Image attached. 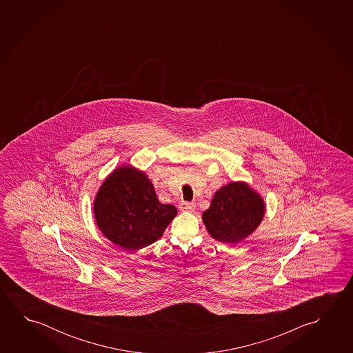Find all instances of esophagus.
Instances as JSON below:
<instances>
[{
  "label": "esophagus",
  "mask_w": 353,
  "mask_h": 353,
  "mask_svg": "<svg viewBox=\"0 0 353 353\" xmlns=\"http://www.w3.org/2000/svg\"><path fill=\"white\" fill-rule=\"evenodd\" d=\"M196 208V204L193 202H181L179 203V209L182 212H193Z\"/></svg>",
  "instance_id": "1"
}]
</instances>
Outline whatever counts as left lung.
I'll return each instance as SVG.
<instances>
[{
  "label": "left lung",
  "instance_id": "obj_1",
  "mask_svg": "<svg viewBox=\"0 0 353 353\" xmlns=\"http://www.w3.org/2000/svg\"><path fill=\"white\" fill-rule=\"evenodd\" d=\"M263 215L265 203L260 194L245 182H232L215 192L203 221L215 240L236 243L257 229Z\"/></svg>",
  "mask_w": 353,
  "mask_h": 353
}]
</instances>
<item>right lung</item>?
Segmentation results:
<instances>
[{
	"mask_svg": "<svg viewBox=\"0 0 353 353\" xmlns=\"http://www.w3.org/2000/svg\"><path fill=\"white\" fill-rule=\"evenodd\" d=\"M93 213L104 236L123 250L134 251L157 241L177 209L160 203L144 172L121 166L101 185Z\"/></svg>",
	"mask_w": 353,
	"mask_h": 353,
	"instance_id": "add662e5",
	"label": "right lung"
}]
</instances>
